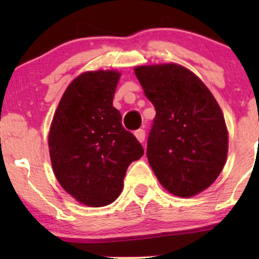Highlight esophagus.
<instances>
[{
  "instance_id": "1",
  "label": "esophagus",
  "mask_w": 259,
  "mask_h": 259,
  "mask_svg": "<svg viewBox=\"0 0 259 259\" xmlns=\"http://www.w3.org/2000/svg\"><path fill=\"white\" fill-rule=\"evenodd\" d=\"M135 136H136V139H138V141L141 142V144H142V142L145 141V130H142V129L136 130Z\"/></svg>"
}]
</instances>
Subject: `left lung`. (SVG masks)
Listing matches in <instances>:
<instances>
[{
  "label": "left lung",
  "instance_id": "obj_1",
  "mask_svg": "<svg viewBox=\"0 0 259 259\" xmlns=\"http://www.w3.org/2000/svg\"><path fill=\"white\" fill-rule=\"evenodd\" d=\"M134 72L156 109L147 141L154 175L178 197L200 194L227 162L229 136L221 107L204 82L183 65H139Z\"/></svg>",
  "mask_w": 259,
  "mask_h": 259
}]
</instances>
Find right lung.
Here are the masks:
<instances>
[{
	"instance_id": "right-lung-1",
	"label": "right lung",
	"mask_w": 259,
	"mask_h": 259,
	"mask_svg": "<svg viewBox=\"0 0 259 259\" xmlns=\"http://www.w3.org/2000/svg\"><path fill=\"white\" fill-rule=\"evenodd\" d=\"M120 75L118 70H90L76 76L65 89L50 126L55 177L68 194L89 207L117 200L127 167L144 154L113 107Z\"/></svg>"
}]
</instances>
